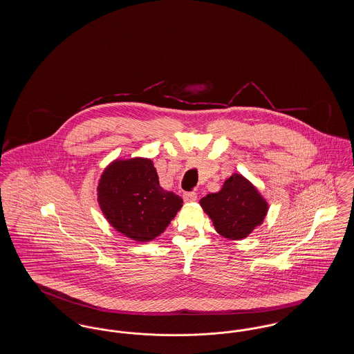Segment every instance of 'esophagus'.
<instances>
[{"mask_svg":"<svg viewBox=\"0 0 354 354\" xmlns=\"http://www.w3.org/2000/svg\"><path fill=\"white\" fill-rule=\"evenodd\" d=\"M183 199L185 203L195 202L198 199V194L195 191H189V192H185L183 194Z\"/></svg>","mask_w":354,"mask_h":354,"instance_id":"obj_1","label":"esophagus"}]
</instances>
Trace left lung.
<instances>
[{
  "label": "left lung",
  "instance_id": "obj_1",
  "mask_svg": "<svg viewBox=\"0 0 354 354\" xmlns=\"http://www.w3.org/2000/svg\"><path fill=\"white\" fill-rule=\"evenodd\" d=\"M203 211L220 236L243 240L263 224L270 204L257 187L241 174H232L221 189L201 199Z\"/></svg>",
  "mask_w": 354,
  "mask_h": 354
}]
</instances>
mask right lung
Listing matches in <instances>:
<instances>
[{"label": "right lung", "instance_id": "right-lung-1", "mask_svg": "<svg viewBox=\"0 0 354 354\" xmlns=\"http://www.w3.org/2000/svg\"><path fill=\"white\" fill-rule=\"evenodd\" d=\"M97 201L109 224L119 234L147 243L162 235L183 205V199L163 189L149 158L115 159L103 169Z\"/></svg>", "mask_w": 354, "mask_h": 354}]
</instances>
